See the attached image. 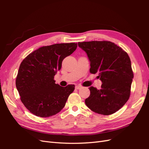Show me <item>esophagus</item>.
Here are the masks:
<instances>
[{
	"label": "esophagus",
	"instance_id": "34e87169",
	"mask_svg": "<svg viewBox=\"0 0 149 149\" xmlns=\"http://www.w3.org/2000/svg\"><path fill=\"white\" fill-rule=\"evenodd\" d=\"M75 88L76 89H79L81 88H82V86H79V85H77V86H75Z\"/></svg>",
	"mask_w": 149,
	"mask_h": 149
}]
</instances>
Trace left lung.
<instances>
[{
  "label": "left lung",
  "instance_id": "8db88e82",
  "mask_svg": "<svg viewBox=\"0 0 149 149\" xmlns=\"http://www.w3.org/2000/svg\"><path fill=\"white\" fill-rule=\"evenodd\" d=\"M90 61V73H99L101 89L89 88L90 96L85 103L91 111L110 115L119 110L129 100L134 78L128 54L109 41L79 42Z\"/></svg>",
  "mask_w": 149,
  "mask_h": 149
}]
</instances>
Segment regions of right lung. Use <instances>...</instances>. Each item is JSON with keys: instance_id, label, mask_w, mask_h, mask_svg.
<instances>
[{"instance_id": "obj_1", "label": "right lung", "mask_w": 149, "mask_h": 149, "mask_svg": "<svg viewBox=\"0 0 149 149\" xmlns=\"http://www.w3.org/2000/svg\"><path fill=\"white\" fill-rule=\"evenodd\" d=\"M77 48V43H58L39 48L20 65L16 87L25 107L34 115L47 118L58 113L65 106L74 84L66 87L55 84L54 76L65 58Z\"/></svg>"}]
</instances>
